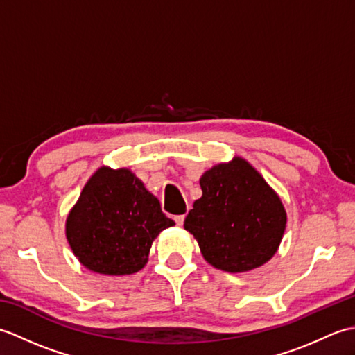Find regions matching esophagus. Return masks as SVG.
I'll use <instances>...</instances> for the list:
<instances>
[{
    "instance_id": "1",
    "label": "esophagus",
    "mask_w": 355,
    "mask_h": 355,
    "mask_svg": "<svg viewBox=\"0 0 355 355\" xmlns=\"http://www.w3.org/2000/svg\"><path fill=\"white\" fill-rule=\"evenodd\" d=\"M173 220H175L177 225H183V223H184V215H175V216H173Z\"/></svg>"
}]
</instances>
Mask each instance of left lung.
Returning <instances> with one entry per match:
<instances>
[{"mask_svg": "<svg viewBox=\"0 0 355 355\" xmlns=\"http://www.w3.org/2000/svg\"><path fill=\"white\" fill-rule=\"evenodd\" d=\"M202 195L184 220L210 266L244 273L268 262L285 232L279 195L245 158L235 155L200 178Z\"/></svg>", "mask_w": 355, "mask_h": 355, "instance_id": "obj_1", "label": "left lung"}]
</instances>
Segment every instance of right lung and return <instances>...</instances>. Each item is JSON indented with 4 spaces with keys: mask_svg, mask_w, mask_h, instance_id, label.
<instances>
[{
    "mask_svg": "<svg viewBox=\"0 0 355 355\" xmlns=\"http://www.w3.org/2000/svg\"><path fill=\"white\" fill-rule=\"evenodd\" d=\"M171 225L175 223L132 171L101 166L70 209L65 236L89 271L125 276L146 266L154 239Z\"/></svg>",
    "mask_w": 355,
    "mask_h": 355,
    "instance_id": "add662e5",
    "label": "right lung"
}]
</instances>
